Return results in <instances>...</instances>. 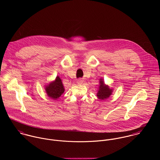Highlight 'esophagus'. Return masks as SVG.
I'll list each match as a JSON object with an SVG mask.
<instances>
[{
  "label": "esophagus",
  "instance_id": "34e87169",
  "mask_svg": "<svg viewBox=\"0 0 160 160\" xmlns=\"http://www.w3.org/2000/svg\"><path fill=\"white\" fill-rule=\"evenodd\" d=\"M82 82H83V81H82L81 79H79L77 81V83L79 84H82Z\"/></svg>",
  "mask_w": 160,
  "mask_h": 160
}]
</instances>
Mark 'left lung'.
Masks as SVG:
<instances>
[{
    "mask_svg": "<svg viewBox=\"0 0 160 160\" xmlns=\"http://www.w3.org/2000/svg\"><path fill=\"white\" fill-rule=\"evenodd\" d=\"M100 86L98 88V92L97 93V96L98 98V99L100 100H104L108 98L113 92V89H110L108 86L106 85L103 79H100Z\"/></svg>",
    "mask_w": 160,
    "mask_h": 160,
    "instance_id": "left-lung-1",
    "label": "left lung"
}]
</instances>
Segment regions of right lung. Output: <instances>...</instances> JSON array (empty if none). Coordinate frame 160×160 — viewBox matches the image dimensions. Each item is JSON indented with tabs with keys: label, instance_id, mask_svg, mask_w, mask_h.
<instances>
[{
	"label": "right lung",
	"instance_id": "add662e5",
	"mask_svg": "<svg viewBox=\"0 0 160 160\" xmlns=\"http://www.w3.org/2000/svg\"><path fill=\"white\" fill-rule=\"evenodd\" d=\"M45 90L47 95L54 100L58 99L65 92L62 79L57 76L55 81L50 82L45 86Z\"/></svg>",
	"mask_w": 160,
	"mask_h": 160
}]
</instances>
